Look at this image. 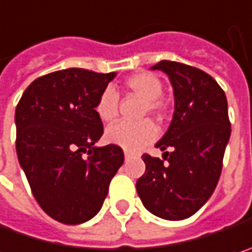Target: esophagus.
I'll list each match as a JSON object with an SVG mask.
<instances>
[{
	"label": "esophagus",
	"mask_w": 252,
	"mask_h": 252,
	"mask_svg": "<svg viewBox=\"0 0 252 252\" xmlns=\"http://www.w3.org/2000/svg\"><path fill=\"white\" fill-rule=\"evenodd\" d=\"M124 156H126V160H128L132 154H131V153H128V151H126V153H124Z\"/></svg>",
	"instance_id": "1"
}]
</instances>
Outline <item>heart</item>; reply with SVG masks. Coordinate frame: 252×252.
Listing matches in <instances>:
<instances>
[{
	"label": "heart",
	"mask_w": 252,
	"mask_h": 252,
	"mask_svg": "<svg viewBox=\"0 0 252 252\" xmlns=\"http://www.w3.org/2000/svg\"><path fill=\"white\" fill-rule=\"evenodd\" d=\"M126 89L138 95L146 101V111L150 114H161L163 103L160 102V96L163 92L161 80L151 73H135L126 80ZM96 114L103 123L112 121L118 114V95L112 88H106L98 98ZM106 140L126 151H138L144 149L147 144L156 140L157 128L150 121L141 123H126L118 121L106 128L105 132Z\"/></svg>",
	"instance_id": "1"
}]
</instances>
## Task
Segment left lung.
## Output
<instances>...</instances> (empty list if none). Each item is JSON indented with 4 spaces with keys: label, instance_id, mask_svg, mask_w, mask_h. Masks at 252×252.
Returning <instances> with one entry per match:
<instances>
[{
    "label": "left lung",
    "instance_id": "left-lung-1",
    "mask_svg": "<svg viewBox=\"0 0 252 252\" xmlns=\"http://www.w3.org/2000/svg\"><path fill=\"white\" fill-rule=\"evenodd\" d=\"M150 69L169 76L174 112L156 144L168 161L143 156L146 173L137 180V193L153 215L182 220L196 214L217 188L231 135L228 102L217 80L200 69L169 60Z\"/></svg>",
    "mask_w": 252,
    "mask_h": 252
}]
</instances>
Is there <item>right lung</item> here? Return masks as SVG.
<instances>
[{
    "label": "right lung",
    "instance_id": "add662e5",
    "mask_svg": "<svg viewBox=\"0 0 252 252\" xmlns=\"http://www.w3.org/2000/svg\"><path fill=\"white\" fill-rule=\"evenodd\" d=\"M115 76L58 70L35 79L15 108L18 163L41 209L62 223L95 217L124 163L121 147L95 146L103 134L96 102Z\"/></svg>",
    "mask_w": 252,
    "mask_h": 252
}]
</instances>
